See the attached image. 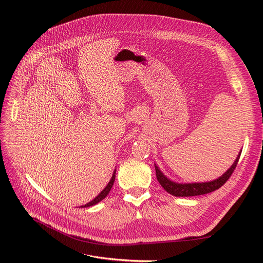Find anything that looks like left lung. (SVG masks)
<instances>
[{
    "label": "left lung",
    "mask_w": 263,
    "mask_h": 263,
    "mask_svg": "<svg viewBox=\"0 0 263 263\" xmlns=\"http://www.w3.org/2000/svg\"><path fill=\"white\" fill-rule=\"evenodd\" d=\"M242 150L239 153L236 161L230 166L228 171H226L222 176L218 177L215 180L208 181V182H194V183H179L171 180L170 178L165 176L161 170L158 167V165L155 164L156 167V175L158 181L162 185V187L166 191L170 194L176 196V197H189V196H197V195H203L208 194L217 189L222 186L233 173L234 168H236L237 164L239 162L240 156Z\"/></svg>",
    "instance_id": "8db88e82"
}]
</instances>
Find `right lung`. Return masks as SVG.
<instances>
[{
	"mask_svg": "<svg viewBox=\"0 0 263 263\" xmlns=\"http://www.w3.org/2000/svg\"><path fill=\"white\" fill-rule=\"evenodd\" d=\"M115 174H116V170L114 171V173H113V175H112V178H110V180H109V182L107 183V185L98 194V196H96L91 201H89V202H87L86 204H83V205H81V208H87V206H91V205H95V204H97L98 202H100L101 200H103L105 197H106V195L108 194L109 193V191H110V189H112V186H113V184H114V181H115Z\"/></svg>",
	"mask_w": 263,
	"mask_h": 263,
	"instance_id": "1",
	"label": "right lung"
}]
</instances>
